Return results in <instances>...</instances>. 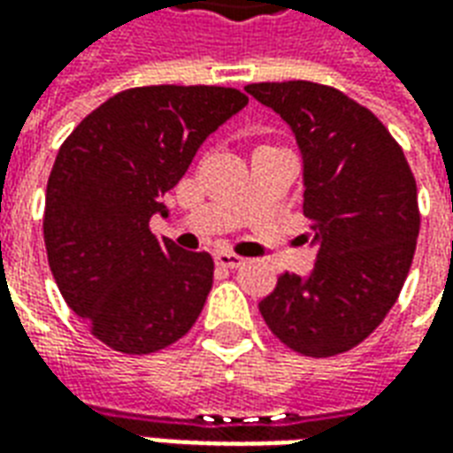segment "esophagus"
<instances>
[{
    "label": "esophagus",
    "instance_id": "34e87169",
    "mask_svg": "<svg viewBox=\"0 0 453 453\" xmlns=\"http://www.w3.org/2000/svg\"><path fill=\"white\" fill-rule=\"evenodd\" d=\"M213 259H216V265L223 266V269H237V266L245 265V259H242V257L230 255V252H216Z\"/></svg>",
    "mask_w": 453,
    "mask_h": 453
}]
</instances>
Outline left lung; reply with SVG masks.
Listing matches in <instances>:
<instances>
[{"label":"left lung","mask_w":453,"mask_h":453,"mask_svg":"<svg viewBox=\"0 0 453 453\" xmlns=\"http://www.w3.org/2000/svg\"><path fill=\"white\" fill-rule=\"evenodd\" d=\"M279 113L303 159V213L315 247L308 276L281 274L259 303L269 330L305 357H334L386 318L412 265L418 187L386 126L325 84H247Z\"/></svg>","instance_id":"obj_1"}]
</instances>
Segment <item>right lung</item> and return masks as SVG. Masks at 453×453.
<instances>
[{"label":"right lung","instance_id":"1","mask_svg":"<svg viewBox=\"0 0 453 453\" xmlns=\"http://www.w3.org/2000/svg\"><path fill=\"white\" fill-rule=\"evenodd\" d=\"M245 106L230 87H135L63 142L45 191L48 265L65 303L111 349H165L203 311L213 259L157 240L150 218L169 216L162 196Z\"/></svg>","mask_w":453,"mask_h":453}]
</instances>
